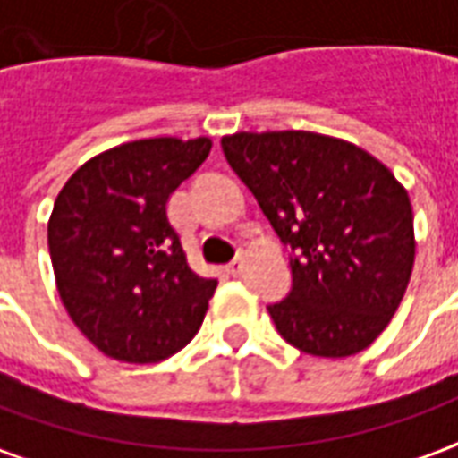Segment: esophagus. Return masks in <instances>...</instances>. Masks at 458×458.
<instances>
[{
  "label": "esophagus",
  "instance_id": "1",
  "mask_svg": "<svg viewBox=\"0 0 458 458\" xmlns=\"http://www.w3.org/2000/svg\"><path fill=\"white\" fill-rule=\"evenodd\" d=\"M242 267H245L242 258H235L233 262H228V265H225V272H228L230 277H240V275H242Z\"/></svg>",
  "mask_w": 458,
  "mask_h": 458
}]
</instances>
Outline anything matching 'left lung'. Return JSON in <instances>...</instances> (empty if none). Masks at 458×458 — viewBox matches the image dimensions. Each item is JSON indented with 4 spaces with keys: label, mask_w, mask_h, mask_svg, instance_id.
I'll return each mask as SVG.
<instances>
[{
    "label": "left lung",
    "mask_w": 458,
    "mask_h": 458,
    "mask_svg": "<svg viewBox=\"0 0 458 458\" xmlns=\"http://www.w3.org/2000/svg\"><path fill=\"white\" fill-rule=\"evenodd\" d=\"M223 151L294 252L292 292L269 307L282 338L318 358L365 351L412 277L407 189L373 154L318 131H235Z\"/></svg>",
    "instance_id": "8db88e82"
}]
</instances>
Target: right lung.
Returning a JSON list of instances; mask_svg holds the SVG:
<instances>
[{
  "mask_svg": "<svg viewBox=\"0 0 458 458\" xmlns=\"http://www.w3.org/2000/svg\"><path fill=\"white\" fill-rule=\"evenodd\" d=\"M208 137H151L95 154L48 218L55 287L90 344L122 363H159L203 324L218 287L189 267L169 199L210 154Z\"/></svg>",
  "mask_w": 458,
  "mask_h": 458,
  "instance_id": "add662e5",
  "label": "right lung"
}]
</instances>
